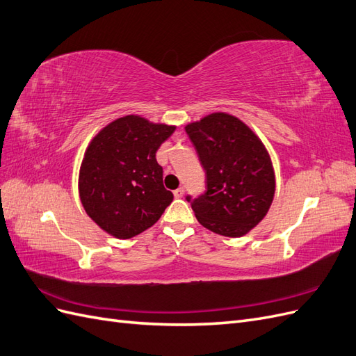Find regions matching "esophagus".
Masks as SVG:
<instances>
[{
	"instance_id": "obj_1",
	"label": "esophagus",
	"mask_w": 356,
	"mask_h": 356,
	"mask_svg": "<svg viewBox=\"0 0 356 356\" xmlns=\"http://www.w3.org/2000/svg\"><path fill=\"white\" fill-rule=\"evenodd\" d=\"M174 196L175 197H182V196H184V187H179V188L174 190Z\"/></svg>"
}]
</instances>
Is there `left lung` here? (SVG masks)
<instances>
[{"instance_id":"obj_1","label":"left lung","mask_w":356,"mask_h":356,"mask_svg":"<svg viewBox=\"0 0 356 356\" xmlns=\"http://www.w3.org/2000/svg\"><path fill=\"white\" fill-rule=\"evenodd\" d=\"M207 175V191L191 202L197 221L213 233L241 238L272 207L275 169L266 145L241 118L212 113L186 126Z\"/></svg>"}]
</instances>
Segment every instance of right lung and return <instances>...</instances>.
Segmentation results:
<instances>
[{
    "instance_id": "1",
    "label": "right lung",
    "mask_w": 356,
    "mask_h": 356,
    "mask_svg": "<svg viewBox=\"0 0 356 356\" xmlns=\"http://www.w3.org/2000/svg\"><path fill=\"white\" fill-rule=\"evenodd\" d=\"M175 127L131 114L92 138L80 166L79 193L86 213L105 233L131 239L154 225L174 200L156 153Z\"/></svg>"
}]
</instances>
